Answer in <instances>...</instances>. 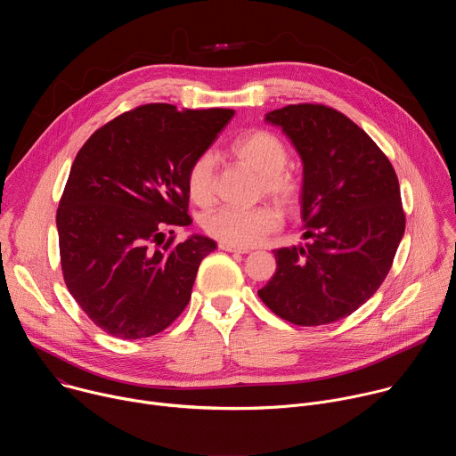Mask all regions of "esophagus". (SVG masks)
Listing matches in <instances>:
<instances>
[{
    "label": "esophagus",
    "instance_id": "34e87169",
    "mask_svg": "<svg viewBox=\"0 0 456 456\" xmlns=\"http://www.w3.org/2000/svg\"><path fill=\"white\" fill-rule=\"evenodd\" d=\"M222 250H227V252H238V254H247V252H250L248 248H245V247H234V245H229V243H220L218 245Z\"/></svg>",
    "mask_w": 456,
    "mask_h": 456
}]
</instances>
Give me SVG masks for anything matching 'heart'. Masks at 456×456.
<instances>
[{
    "instance_id": "obj_1",
    "label": "heart",
    "mask_w": 456,
    "mask_h": 456,
    "mask_svg": "<svg viewBox=\"0 0 456 456\" xmlns=\"http://www.w3.org/2000/svg\"><path fill=\"white\" fill-rule=\"evenodd\" d=\"M229 153L259 176V192L280 206L290 208L299 200L301 180L287 169L290 153L287 144L267 129L240 135L229 148ZM189 199L197 206H209L216 194L215 159L204 153L194 159L185 173ZM281 218L271 206L250 209L220 208L202 218V229L220 243L234 247H252L265 236L278 231Z\"/></svg>"
}]
</instances>
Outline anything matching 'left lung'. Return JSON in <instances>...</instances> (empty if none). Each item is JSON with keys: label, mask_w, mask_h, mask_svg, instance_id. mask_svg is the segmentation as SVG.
<instances>
[{"label": "left lung", "mask_w": 456, "mask_h": 456, "mask_svg": "<svg viewBox=\"0 0 456 456\" xmlns=\"http://www.w3.org/2000/svg\"><path fill=\"white\" fill-rule=\"evenodd\" d=\"M303 160L305 243L276 248V273L257 290L299 327L339 321L366 303L404 236L399 178L380 148L341 111L289 104L267 113Z\"/></svg>", "instance_id": "obj_1"}]
</instances>
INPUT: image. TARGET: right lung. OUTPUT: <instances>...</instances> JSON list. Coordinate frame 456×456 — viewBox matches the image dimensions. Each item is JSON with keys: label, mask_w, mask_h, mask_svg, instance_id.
Wrapping results in <instances>:
<instances>
[{"label": "right lung", "mask_w": 456, "mask_h": 456, "mask_svg": "<svg viewBox=\"0 0 456 456\" xmlns=\"http://www.w3.org/2000/svg\"><path fill=\"white\" fill-rule=\"evenodd\" d=\"M234 110L144 104L79 150L57 209L62 278L85 314L118 339L151 338L183 312L202 259L216 248L194 234L185 173ZM166 230L172 236L160 240Z\"/></svg>", "instance_id": "obj_1"}]
</instances>
